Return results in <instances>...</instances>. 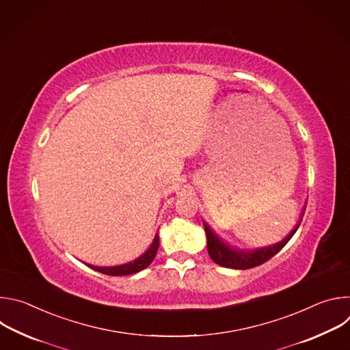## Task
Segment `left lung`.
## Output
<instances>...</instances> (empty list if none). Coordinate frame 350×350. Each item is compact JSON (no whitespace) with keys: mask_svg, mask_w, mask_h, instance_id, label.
I'll return each mask as SVG.
<instances>
[{"mask_svg":"<svg viewBox=\"0 0 350 350\" xmlns=\"http://www.w3.org/2000/svg\"><path fill=\"white\" fill-rule=\"evenodd\" d=\"M306 206L302 209L301 217H299L296 226L293 230L280 242L270 245V246H263V247H256V249H239L228 245L224 242L205 221V232H206V239H208V252L212 260L223 267L228 269H237V270H246V269H252L256 266L263 265L269 259H271L274 255H277L281 249L288 243V241L292 238V235L296 232V230L301 226L302 217L305 215Z\"/></svg>","mask_w":350,"mask_h":350,"instance_id":"obj_1","label":"left lung"}]
</instances>
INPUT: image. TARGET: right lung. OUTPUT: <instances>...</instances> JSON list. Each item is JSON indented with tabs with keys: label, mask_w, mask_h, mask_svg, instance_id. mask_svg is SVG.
I'll return each mask as SVG.
<instances>
[{
	"label": "right lung",
	"mask_w": 350,
	"mask_h": 350,
	"mask_svg": "<svg viewBox=\"0 0 350 350\" xmlns=\"http://www.w3.org/2000/svg\"><path fill=\"white\" fill-rule=\"evenodd\" d=\"M158 247H159V234L157 232L152 243L149 245V247L146 249V251L141 256H138L133 262H129V263H124V265H120V266H111V267H99V266H92V265H87V266L90 269L95 270V271H99V273L107 274V275H129V274H134V273H138V271L146 269L149 265L152 263V260L157 256Z\"/></svg>",
	"instance_id": "right-lung-1"
}]
</instances>
